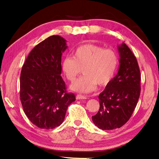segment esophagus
<instances>
[{"label":"esophagus","instance_id":"34e87169","mask_svg":"<svg viewBox=\"0 0 159 159\" xmlns=\"http://www.w3.org/2000/svg\"><path fill=\"white\" fill-rule=\"evenodd\" d=\"M75 98H76V100H82V99H86V97L85 96V95H77L76 96H75Z\"/></svg>","mask_w":159,"mask_h":159}]
</instances>
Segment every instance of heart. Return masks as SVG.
Returning <instances> with one entry per match:
<instances>
[{
    "instance_id": "1",
    "label": "heart",
    "mask_w": 159,
    "mask_h": 159,
    "mask_svg": "<svg viewBox=\"0 0 159 159\" xmlns=\"http://www.w3.org/2000/svg\"><path fill=\"white\" fill-rule=\"evenodd\" d=\"M119 57L112 49H104L94 44L80 46L61 61V69L66 79L74 82L81 74L84 75L70 85L74 91L88 93L111 81L117 71Z\"/></svg>"
}]
</instances>
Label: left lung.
<instances>
[{
  "instance_id": "obj_1",
  "label": "left lung",
  "mask_w": 159,
  "mask_h": 159,
  "mask_svg": "<svg viewBox=\"0 0 159 159\" xmlns=\"http://www.w3.org/2000/svg\"><path fill=\"white\" fill-rule=\"evenodd\" d=\"M120 66L117 74L99 95L100 109L92 120L102 130L124 125L132 116L140 95L141 74L135 56L125 43L117 46Z\"/></svg>"
}]
</instances>
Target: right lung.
<instances>
[{
  "label": "right lung",
  "instance_id": "add662e5",
  "mask_svg": "<svg viewBox=\"0 0 159 159\" xmlns=\"http://www.w3.org/2000/svg\"><path fill=\"white\" fill-rule=\"evenodd\" d=\"M67 47L63 37H49L34 47L22 68L20 95L24 112L41 129L61 125L68 107L75 100L61 76V56Z\"/></svg>",
  "mask_w": 159,
  "mask_h": 159
}]
</instances>
